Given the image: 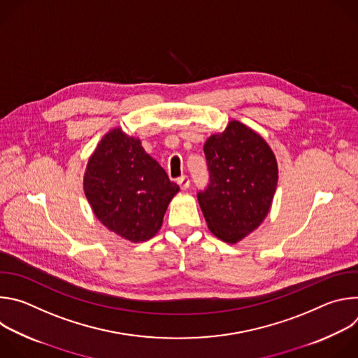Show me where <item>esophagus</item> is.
Wrapping results in <instances>:
<instances>
[{
	"label": "esophagus",
	"instance_id": "34e87169",
	"mask_svg": "<svg viewBox=\"0 0 358 358\" xmlns=\"http://www.w3.org/2000/svg\"><path fill=\"white\" fill-rule=\"evenodd\" d=\"M177 182L178 185L181 187V189H187L189 187V178L187 176H181L177 178Z\"/></svg>",
	"mask_w": 358,
	"mask_h": 358
}]
</instances>
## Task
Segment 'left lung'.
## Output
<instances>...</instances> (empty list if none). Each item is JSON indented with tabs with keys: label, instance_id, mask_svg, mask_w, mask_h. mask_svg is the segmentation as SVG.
Segmentation results:
<instances>
[{
	"label": "left lung",
	"instance_id": "1",
	"mask_svg": "<svg viewBox=\"0 0 358 358\" xmlns=\"http://www.w3.org/2000/svg\"><path fill=\"white\" fill-rule=\"evenodd\" d=\"M208 185L196 192L210 231L235 243L268 215L278 184V164L266 141L239 122L203 144Z\"/></svg>",
	"mask_w": 358,
	"mask_h": 358
}]
</instances>
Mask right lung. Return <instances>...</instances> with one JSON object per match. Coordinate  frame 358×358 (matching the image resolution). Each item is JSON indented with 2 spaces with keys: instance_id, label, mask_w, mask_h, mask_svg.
<instances>
[{
  "instance_id": "right-lung-1",
  "label": "right lung",
  "mask_w": 358,
  "mask_h": 358,
  "mask_svg": "<svg viewBox=\"0 0 358 358\" xmlns=\"http://www.w3.org/2000/svg\"><path fill=\"white\" fill-rule=\"evenodd\" d=\"M90 207L108 229L140 242L155 236L180 187L151 159L138 138L109 131L87 163L83 180Z\"/></svg>"
}]
</instances>
